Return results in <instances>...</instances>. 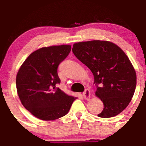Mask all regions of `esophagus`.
Here are the masks:
<instances>
[{"label":"esophagus","instance_id":"34e87169","mask_svg":"<svg viewBox=\"0 0 146 146\" xmlns=\"http://www.w3.org/2000/svg\"><path fill=\"white\" fill-rule=\"evenodd\" d=\"M83 96H84V98L86 100H89L90 98V90L88 89L85 90V91L84 92V93H83Z\"/></svg>","mask_w":146,"mask_h":146}]
</instances>
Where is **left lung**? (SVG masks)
Instances as JSON below:
<instances>
[{
    "label": "left lung",
    "mask_w": 146,
    "mask_h": 146,
    "mask_svg": "<svg viewBox=\"0 0 146 146\" xmlns=\"http://www.w3.org/2000/svg\"><path fill=\"white\" fill-rule=\"evenodd\" d=\"M72 51L94 75L95 95L104 106L98 116L109 118L121 113L137 85L136 71L124 51L115 43L99 40L75 43Z\"/></svg>",
    "instance_id": "8db88e82"
}]
</instances>
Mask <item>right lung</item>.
<instances>
[{"label": "right lung", "instance_id": "add662e5", "mask_svg": "<svg viewBox=\"0 0 146 146\" xmlns=\"http://www.w3.org/2000/svg\"><path fill=\"white\" fill-rule=\"evenodd\" d=\"M71 50L69 44L42 47L25 60L16 75V89L22 104L33 116L53 121L68 113L77 98L69 96L56 84L60 63Z\"/></svg>", "mask_w": 146, "mask_h": 146}]
</instances>
